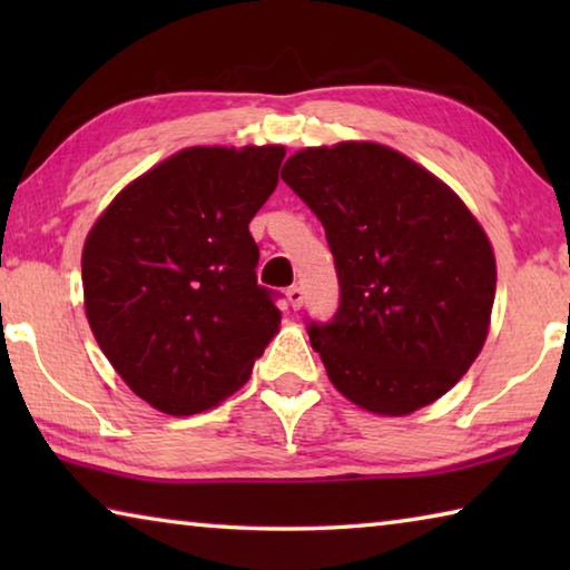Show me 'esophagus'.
<instances>
[{"label": "esophagus", "instance_id": "34e87169", "mask_svg": "<svg viewBox=\"0 0 570 570\" xmlns=\"http://www.w3.org/2000/svg\"><path fill=\"white\" fill-rule=\"evenodd\" d=\"M286 298H288V304H292V308H298L304 304V288L302 286H292L286 292Z\"/></svg>", "mask_w": 570, "mask_h": 570}]
</instances>
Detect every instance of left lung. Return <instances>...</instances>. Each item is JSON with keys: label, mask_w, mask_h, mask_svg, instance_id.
Here are the masks:
<instances>
[{"label": "left lung", "mask_w": 570, "mask_h": 570, "mask_svg": "<svg viewBox=\"0 0 570 570\" xmlns=\"http://www.w3.org/2000/svg\"><path fill=\"white\" fill-rule=\"evenodd\" d=\"M282 178L322 220L340 306L308 342L346 400L377 414L435 402L488 336L495 256L445 183L377 142L298 150Z\"/></svg>", "instance_id": "obj_1"}]
</instances>
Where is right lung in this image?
I'll use <instances>...</instances> for the list:
<instances>
[{
  "label": "right lung",
  "instance_id": "1",
  "mask_svg": "<svg viewBox=\"0 0 570 570\" xmlns=\"http://www.w3.org/2000/svg\"><path fill=\"white\" fill-rule=\"evenodd\" d=\"M282 146L188 148L132 180L82 250L90 330L125 384L166 414L244 387L282 324L258 286L248 224L278 183Z\"/></svg>",
  "mask_w": 570,
  "mask_h": 570
}]
</instances>
